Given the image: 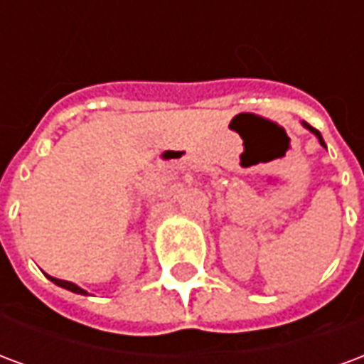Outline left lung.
<instances>
[{"label": "left lung", "mask_w": 364, "mask_h": 364, "mask_svg": "<svg viewBox=\"0 0 364 364\" xmlns=\"http://www.w3.org/2000/svg\"><path fill=\"white\" fill-rule=\"evenodd\" d=\"M302 124H304V128H308V130H310V132H312V134L316 136V138H318V140H320L321 146H323V148H326V142H323V138H321L320 130H316V128H314V127H310V124H308V122H304V120H302Z\"/></svg>", "instance_id": "left-lung-1"}]
</instances>
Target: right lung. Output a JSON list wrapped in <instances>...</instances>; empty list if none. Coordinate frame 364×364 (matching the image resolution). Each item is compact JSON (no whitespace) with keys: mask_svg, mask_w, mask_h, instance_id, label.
Segmentation results:
<instances>
[{"mask_svg":"<svg viewBox=\"0 0 364 364\" xmlns=\"http://www.w3.org/2000/svg\"><path fill=\"white\" fill-rule=\"evenodd\" d=\"M48 279H50L54 284H58V287H62V289H66V290H72V292H75V294H87V290H83L80 289L77 284H74V282H70V281H62V279H54V277H50V274H46Z\"/></svg>","mask_w":364,"mask_h":364,"instance_id":"right-lung-1","label":"right lung"}]
</instances>
